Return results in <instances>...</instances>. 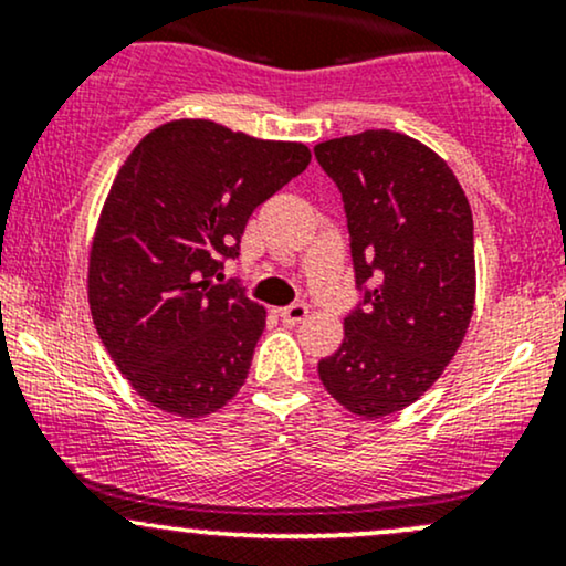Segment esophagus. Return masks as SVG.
<instances>
[{
    "instance_id": "esophagus-1",
    "label": "esophagus",
    "mask_w": 566,
    "mask_h": 566,
    "mask_svg": "<svg viewBox=\"0 0 566 566\" xmlns=\"http://www.w3.org/2000/svg\"><path fill=\"white\" fill-rule=\"evenodd\" d=\"M279 316H282L284 324H301L305 316H308V305L292 303L287 308H279Z\"/></svg>"
}]
</instances>
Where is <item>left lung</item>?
<instances>
[{
	"label": "left lung",
	"instance_id": "left-lung-1",
	"mask_svg": "<svg viewBox=\"0 0 566 566\" xmlns=\"http://www.w3.org/2000/svg\"><path fill=\"white\" fill-rule=\"evenodd\" d=\"M314 154L343 197L361 292L319 378L375 420L418 401L463 343L476 297L471 205L447 161L409 135L367 129Z\"/></svg>",
	"mask_w": 566,
	"mask_h": 566
}]
</instances>
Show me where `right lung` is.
I'll list each match as a JSON object with an SVG mask.
<instances>
[{
	"mask_svg": "<svg viewBox=\"0 0 566 566\" xmlns=\"http://www.w3.org/2000/svg\"><path fill=\"white\" fill-rule=\"evenodd\" d=\"M308 161L303 143L178 119L116 172L90 247V311L114 365L154 407L205 418L244 386L265 308L216 276L255 207Z\"/></svg>",
	"mask_w": 566,
	"mask_h": 566,
	"instance_id": "right-lung-1",
	"label": "right lung"
}]
</instances>
